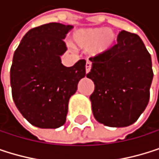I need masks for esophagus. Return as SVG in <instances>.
Instances as JSON below:
<instances>
[{
    "label": "esophagus",
    "instance_id": "esophagus-1",
    "mask_svg": "<svg viewBox=\"0 0 159 159\" xmlns=\"http://www.w3.org/2000/svg\"><path fill=\"white\" fill-rule=\"evenodd\" d=\"M90 70H91V63H90L89 61H88V62L86 63V72L89 73V72L90 71Z\"/></svg>",
    "mask_w": 159,
    "mask_h": 159
}]
</instances>
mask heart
I'll list each match as a JSON object with an SVG mask.
<instances>
[{
  "instance_id": "obj_1",
  "label": "heart",
  "mask_w": 159,
  "mask_h": 159,
  "mask_svg": "<svg viewBox=\"0 0 159 159\" xmlns=\"http://www.w3.org/2000/svg\"><path fill=\"white\" fill-rule=\"evenodd\" d=\"M72 40L78 47L89 50L95 46V52L102 54L113 48L116 43V35L106 28L83 29L73 33Z\"/></svg>"
}]
</instances>
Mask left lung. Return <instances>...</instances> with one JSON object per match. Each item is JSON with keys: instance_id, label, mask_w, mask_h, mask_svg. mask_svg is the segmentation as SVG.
<instances>
[{"instance_id": "1", "label": "left lung", "mask_w": 159, "mask_h": 159, "mask_svg": "<svg viewBox=\"0 0 159 159\" xmlns=\"http://www.w3.org/2000/svg\"><path fill=\"white\" fill-rule=\"evenodd\" d=\"M89 59L92 68L87 77L95 85L89 98L95 119L113 128L132 125L148 104L154 76L143 42L122 30L111 50Z\"/></svg>"}]
</instances>
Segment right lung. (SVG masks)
<instances>
[{"label":"right lung","mask_w":159,"mask_h":159,"mask_svg":"<svg viewBox=\"0 0 159 159\" xmlns=\"http://www.w3.org/2000/svg\"><path fill=\"white\" fill-rule=\"evenodd\" d=\"M70 25L48 23L30 30L15 51L10 83L15 104L33 126L57 129L64 125L70 98L86 75V60L65 67L60 57Z\"/></svg>","instance_id":"add662e5"}]
</instances>
